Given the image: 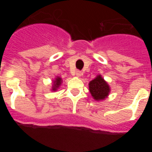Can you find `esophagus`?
<instances>
[{"mask_svg":"<svg viewBox=\"0 0 152 152\" xmlns=\"http://www.w3.org/2000/svg\"><path fill=\"white\" fill-rule=\"evenodd\" d=\"M75 75H76L77 77H80V76L82 75V72H81V71L77 70V71H76V72H75Z\"/></svg>","mask_w":152,"mask_h":152,"instance_id":"34e87169","label":"esophagus"}]
</instances>
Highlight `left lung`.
Wrapping results in <instances>:
<instances>
[{
    "mask_svg": "<svg viewBox=\"0 0 152 152\" xmlns=\"http://www.w3.org/2000/svg\"><path fill=\"white\" fill-rule=\"evenodd\" d=\"M89 90L94 99L101 100L105 99L110 93V87L100 75L89 83Z\"/></svg>",
    "mask_w": 152,
    "mask_h": 152,
    "instance_id": "obj_1",
    "label": "left lung"
}]
</instances>
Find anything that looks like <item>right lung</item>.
I'll list each match as a JSON object with an SVG mask.
<instances>
[{"label":"right lung","mask_w":152,"mask_h":152,"mask_svg":"<svg viewBox=\"0 0 152 152\" xmlns=\"http://www.w3.org/2000/svg\"><path fill=\"white\" fill-rule=\"evenodd\" d=\"M61 83V77H57V78L56 79V80H55L54 84H53V87H52V91H56V90H57V88L60 86Z\"/></svg>","instance_id":"obj_1"}]
</instances>
